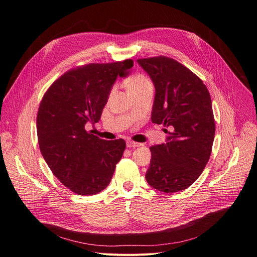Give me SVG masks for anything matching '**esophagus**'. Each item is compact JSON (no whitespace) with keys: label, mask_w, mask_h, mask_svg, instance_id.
Instances as JSON below:
<instances>
[{"label":"esophagus","mask_w":257,"mask_h":257,"mask_svg":"<svg viewBox=\"0 0 257 257\" xmlns=\"http://www.w3.org/2000/svg\"><path fill=\"white\" fill-rule=\"evenodd\" d=\"M143 144L142 143H138V142H134V141H128L127 142V147H129V148H136V147H140V146H142Z\"/></svg>","instance_id":"1"}]
</instances>
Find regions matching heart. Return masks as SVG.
<instances>
[{
  "mask_svg": "<svg viewBox=\"0 0 257 257\" xmlns=\"http://www.w3.org/2000/svg\"><path fill=\"white\" fill-rule=\"evenodd\" d=\"M150 84H152L151 81L144 74H135L129 82V90H136Z\"/></svg>",
  "mask_w": 257,
  "mask_h": 257,
  "instance_id": "heart-1",
  "label": "heart"
}]
</instances>
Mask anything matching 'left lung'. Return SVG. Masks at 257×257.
I'll use <instances>...</instances> for the list:
<instances>
[{"mask_svg": "<svg viewBox=\"0 0 257 257\" xmlns=\"http://www.w3.org/2000/svg\"><path fill=\"white\" fill-rule=\"evenodd\" d=\"M138 63L156 88L152 121L169 128L167 143L150 147L145 177L159 191L178 192L200 177L210 158L216 131L211 98L203 81L176 60L160 55Z\"/></svg>", "mask_w": 257, "mask_h": 257, "instance_id": "left-lung-1", "label": "left lung"}]
</instances>
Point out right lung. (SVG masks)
<instances>
[{
	"instance_id": "add662e5",
	"label": "right lung",
	"mask_w": 257,
	"mask_h": 257,
	"mask_svg": "<svg viewBox=\"0 0 257 257\" xmlns=\"http://www.w3.org/2000/svg\"><path fill=\"white\" fill-rule=\"evenodd\" d=\"M132 66V60L78 66L56 79L39 103L41 155L53 175L76 194L101 192L121 159L125 141L102 140L85 127L99 121L115 80Z\"/></svg>"
}]
</instances>
